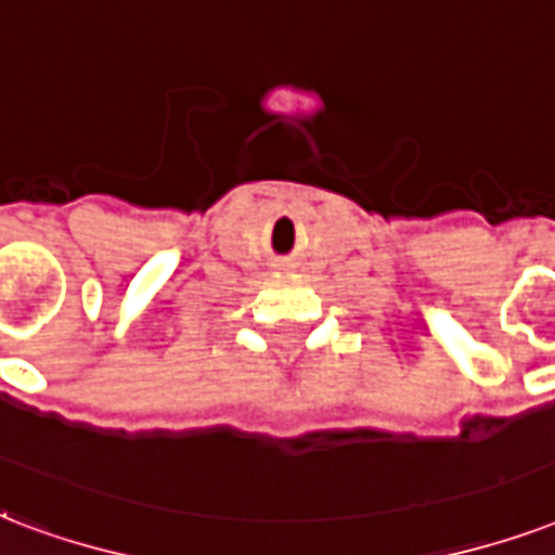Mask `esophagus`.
<instances>
[{"label": "esophagus", "instance_id": "34e87169", "mask_svg": "<svg viewBox=\"0 0 555 555\" xmlns=\"http://www.w3.org/2000/svg\"><path fill=\"white\" fill-rule=\"evenodd\" d=\"M282 268H285V264H282Z\"/></svg>", "mask_w": 555, "mask_h": 555}]
</instances>
